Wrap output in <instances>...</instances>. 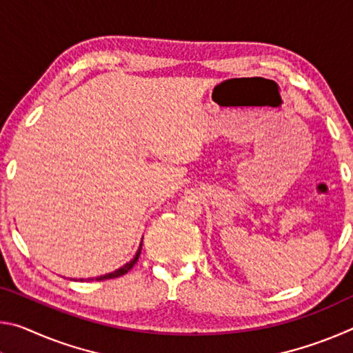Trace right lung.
I'll use <instances>...</instances> for the list:
<instances>
[{
	"instance_id": "1",
	"label": "right lung",
	"mask_w": 353,
	"mask_h": 353,
	"mask_svg": "<svg viewBox=\"0 0 353 353\" xmlns=\"http://www.w3.org/2000/svg\"><path fill=\"white\" fill-rule=\"evenodd\" d=\"M140 252H141V244H140V248H139V252L135 254V256L132 260H130L129 263H126V265H124L123 268H119V270H117L115 272H110V274H105V276H101V277H97L94 280H107V279H117V277H121V276H124V274H128V271H130L134 268V265L137 263V260H139V256H140ZM93 280V279H92ZM81 282H82V279H81Z\"/></svg>"
}]
</instances>
